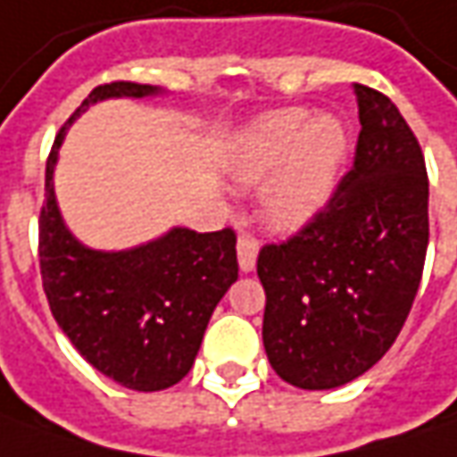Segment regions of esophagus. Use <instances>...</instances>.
Listing matches in <instances>:
<instances>
[{
	"mask_svg": "<svg viewBox=\"0 0 457 457\" xmlns=\"http://www.w3.org/2000/svg\"><path fill=\"white\" fill-rule=\"evenodd\" d=\"M258 240L253 235H240L237 237V260H240V270L250 273L255 268V260H258Z\"/></svg>",
	"mask_w": 457,
	"mask_h": 457,
	"instance_id": "34e87169",
	"label": "esophagus"
}]
</instances>
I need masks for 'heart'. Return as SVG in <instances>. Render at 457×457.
Masks as SVG:
<instances>
[{
    "label": "heart",
    "mask_w": 457,
    "mask_h": 457,
    "mask_svg": "<svg viewBox=\"0 0 457 457\" xmlns=\"http://www.w3.org/2000/svg\"><path fill=\"white\" fill-rule=\"evenodd\" d=\"M344 149L346 134L337 119L308 120L306 111L288 108L250 129L232 169L245 184L273 173L262 189V210L276 225H298L328 199Z\"/></svg>",
    "instance_id": "obj_1"
}]
</instances>
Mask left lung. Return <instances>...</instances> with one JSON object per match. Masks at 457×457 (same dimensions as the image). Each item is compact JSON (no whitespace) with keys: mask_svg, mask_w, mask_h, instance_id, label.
Masks as SVG:
<instances>
[{"mask_svg":"<svg viewBox=\"0 0 457 457\" xmlns=\"http://www.w3.org/2000/svg\"><path fill=\"white\" fill-rule=\"evenodd\" d=\"M354 166L303 228L262 245V344L280 379L334 389L371 370L410 316L425 268L428 169L385 93L354 83Z\"/></svg>","mask_w":457,"mask_h":457,"instance_id":"left-lung-1","label":"left lung"}]
</instances>
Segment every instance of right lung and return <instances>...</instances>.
I'll use <instances>...</instances> for the list:
<instances>
[{"label": "right lung", "mask_w": 457, "mask_h": 457, "mask_svg": "<svg viewBox=\"0 0 457 457\" xmlns=\"http://www.w3.org/2000/svg\"><path fill=\"white\" fill-rule=\"evenodd\" d=\"M154 93L159 87L131 80L90 90L57 131L40 210L42 288L57 326L87 364L138 392L166 389L192 370L214 306L237 280V235L232 228H174L134 250H90L72 237L60 217L53 171L68 126L87 105Z\"/></svg>", "instance_id": "right-lung-1"}]
</instances>
